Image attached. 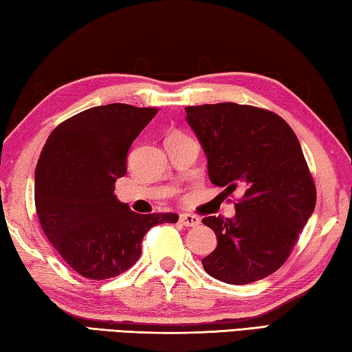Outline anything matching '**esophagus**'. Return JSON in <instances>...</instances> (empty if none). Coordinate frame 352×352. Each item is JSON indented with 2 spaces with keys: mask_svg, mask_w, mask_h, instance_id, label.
Masks as SVG:
<instances>
[{
  "mask_svg": "<svg viewBox=\"0 0 352 352\" xmlns=\"http://www.w3.org/2000/svg\"><path fill=\"white\" fill-rule=\"evenodd\" d=\"M180 223L183 226H197L200 223V219L192 214H180Z\"/></svg>",
  "mask_w": 352,
  "mask_h": 352,
  "instance_id": "esophagus-1",
  "label": "esophagus"
}]
</instances>
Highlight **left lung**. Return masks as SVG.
<instances>
[{
  "instance_id": "left-lung-1",
  "label": "left lung",
  "mask_w": 352,
  "mask_h": 352,
  "mask_svg": "<svg viewBox=\"0 0 352 352\" xmlns=\"http://www.w3.org/2000/svg\"><path fill=\"white\" fill-rule=\"evenodd\" d=\"M212 184L241 188L233 219L205 217L217 247L201 259L212 278L248 284L272 275L312 216L317 190L294 130L276 113L234 102L186 107Z\"/></svg>"
}]
</instances>
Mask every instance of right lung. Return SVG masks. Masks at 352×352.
Masks as SVG:
<instances>
[{
    "mask_svg": "<svg viewBox=\"0 0 352 352\" xmlns=\"http://www.w3.org/2000/svg\"><path fill=\"white\" fill-rule=\"evenodd\" d=\"M157 109L99 105L57 126L35 168V210L63 261L88 279H109L141 256V241L178 214H138L115 195L126 175L127 152Z\"/></svg>",
    "mask_w": 352,
    "mask_h": 352,
    "instance_id": "obj_1",
    "label": "right lung"
}]
</instances>
